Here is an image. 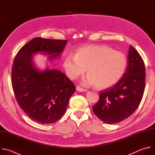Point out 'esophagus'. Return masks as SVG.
<instances>
[{
  "label": "esophagus",
  "instance_id": "esophagus-1",
  "mask_svg": "<svg viewBox=\"0 0 155 155\" xmlns=\"http://www.w3.org/2000/svg\"><path fill=\"white\" fill-rule=\"evenodd\" d=\"M76 89H77V90L78 91H80V92H85V91H87L86 90L84 89V88L81 87H80V86H77Z\"/></svg>",
  "mask_w": 155,
  "mask_h": 155
}]
</instances>
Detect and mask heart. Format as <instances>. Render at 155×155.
<instances>
[{
	"label": "heart",
	"instance_id": "1",
	"mask_svg": "<svg viewBox=\"0 0 155 155\" xmlns=\"http://www.w3.org/2000/svg\"><path fill=\"white\" fill-rule=\"evenodd\" d=\"M124 53L105 45L87 46L77 50L75 56L68 55L64 62L68 76L72 80L83 75L85 69L88 75L83 84L107 88L116 84L122 78L127 68Z\"/></svg>",
	"mask_w": 155,
	"mask_h": 155
}]
</instances>
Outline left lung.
Returning a JSON list of instances; mask_svg holds the SVG:
<instances>
[{
    "label": "left lung",
    "mask_w": 155,
    "mask_h": 155,
    "mask_svg": "<svg viewBox=\"0 0 155 155\" xmlns=\"http://www.w3.org/2000/svg\"><path fill=\"white\" fill-rule=\"evenodd\" d=\"M126 71L114 85L102 90L99 100L93 107L94 114L107 124L119 123L130 117L139 106L145 86V64L131 45Z\"/></svg>",
    "instance_id": "left-lung-1"
}]
</instances>
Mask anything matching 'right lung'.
Here are the masks:
<instances>
[{"label":"right lung","instance_id":"1","mask_svg":"<svg viewBox=\"0 0 155 155\" xmlns=\"http://www.w3.org/2000/svg\"><path fill=\"white\" fill-rule=\"evenodd\" d=\"M67 42L35 37L25 44L14 59L12 83L16 99L27 115L39 123H53L62 117L75 86L58 70L39 71L32 55L41 52L49 55L50 59L57 58Z\"/></svg>","mask_w":155,"mask_h":155}]
</instances>
